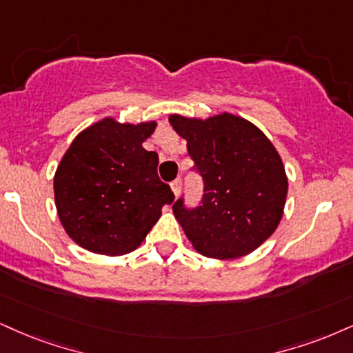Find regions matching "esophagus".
Wrapping results in <instances>:
<instances>
[{"mask_svg": "<svg viewBox=\"0 0 353 353\" xmlns=\"http://www.w3.org/2000/svg\"><path fill=\"white\" fill-rule=\"evenodd\" d=\"M172 191H173V194H175V196L180 194V191H181V180H180V178H176L175 181H172Z\"/></svg>", "mask_w": 353, "mask_h": 353, "instance_id": "34e87169", "label": "esophagus"}]
</instances>
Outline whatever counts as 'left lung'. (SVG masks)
Instances as JSON below:
<instances>
[{
	"label": "left lung",
	"instance_id": "left-lung-1",
	"mask_svg": "<svg viewBox=\"0 0 353 353\" xmlns=\"http://www.w3.org/2000/svg\"><path fill=\"white\" fill-rule=\"evenodd\" d=\"M170 124L186 139L193 170L203 178L199 206L188 208L183 198L173 203L186 237L210 259L254 252L275 232L288 193L273 143L249 121L229 112L204 121L173 114Z\"/></svg>",
	"mask_w": 353,
	"mask_h": 353
}]
</instances>
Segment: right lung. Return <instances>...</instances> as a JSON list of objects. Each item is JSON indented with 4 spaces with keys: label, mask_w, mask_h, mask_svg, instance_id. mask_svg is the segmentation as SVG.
I'll use <instances>...</instances> for the list:
<instances>
[{
    "label": "right lung",
    "mask_w": 353,
    "mask_h": 353,
    "mask_svg": "<svg viewBox=\"0 0 353 353\" xmlns=\"http://www.w3.org/2000/svg\"><path fill=\"white\" fill-rule=\"evenodd\" d=\"M155 123L103 119L78 134L54 178L55 206L83 249L124 255L141 245L175 194L157 175L159 155L142 147Z\"/></svg>",
    "instance_id": "add662e5"
}]
</instances>
